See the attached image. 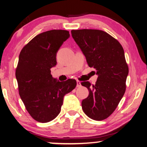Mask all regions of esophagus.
Returning a JSON list of instances; mask_svg holds the SVG:
<instances>
[{
  "instance_id": "obj_1",
  "label": "esophagus",
  "mask_w": 147,
  "mask_h": 147,
  "mask_svg": "<svg viewBox=\"0 0 147 147\" xmlns=\"http://www.w3.org/2000/svg\"><path fill=\"white\" fill-rule=\"evenodd\" d=\"M81 86V83L80 81L77 80L76 81V87H80Z\"/></svg>"
}]
</instances>
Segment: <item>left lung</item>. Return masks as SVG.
Masks as SVG:
<instances>
[{
	"mask_svg": "<svg viewBox=\"0 0 147 147\" xmlns=\"http://www.w3.org/2000/svg\"><path fill=\"white\" fill-rule=\"evenodd\" d=\"M71 34L98 76L95 85L81 82L89 91L82 102V110L91 119L101 121L114 111L125 92L129 68L124 50L117 39L102 30H72Z\"/></svg>",
	"mask_w": 147,
	"mask_h": 147,
	"instance_id": "left-lung-1",
	"label": "left lung"
}]
</instances>
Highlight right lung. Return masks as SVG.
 Wrapping results in <instances>:
<instances>
[{"label": "right lung", "instance_id": "right-lung-1", "mask_svg": "<svg viewBox=\"0 0 147 147\" xmlns=\"http://www.w3.org/2000/svg\"><path fill=\"white\" fill-rule=\"evenodd\" d=\"M69 37L67 30L43 32L20 53L16 69L19 94L28 113L38 122L54 119L60 113L64 96L76 86L75 80L59 82L51 74L57 65V53Z\"/></svg>", "mask_w": 147, "mask_h": 147}]
</instances>
